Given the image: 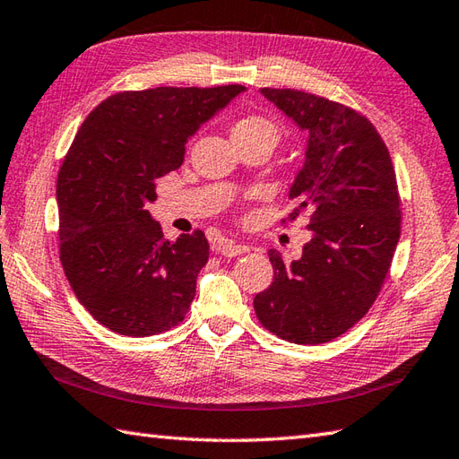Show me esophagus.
Returning a JSON list of instances; mask_svg holds the SVG:
<instances>
[{
	"instance_id": "34e87169",
	"label": "esophagus",
	"mask_w": 459,
	"mask_h": 459,
	"mask_svg": "<svg viewBox=\"0 0 459 459\" xmlns=\"http://www.w3.org/2000/svg\"><path fill=\"white\" fill-rule=\"evenodd\" d=\"M216 249L223 257H238L249 251L247 246H241V243H236V241H220V246Z\"/></svg>"
}]
</instances>
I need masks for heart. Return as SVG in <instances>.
<instances>
[{"instance_id":"obj_1","label":"heart","mask_w":459,"mask_h":459,"mask_svg":"<svg viewBox=\"0 0 459 459\" xmlns=\"http://www.w3.org/2000/svg\"><path fill=\"white\" fill-rule=\"evenodd\" d=\"M233 141H251V139H267L274 145L281 137V131L273 119L259 116V114H247L239 117L231 127Z\"/></svg>"}]
</instances>
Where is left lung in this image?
Masks as SVG:
<instances>
[{"label":"left lung","instance_id":"obj_1","mask_svg":"<svg viewBox=\"0 0 459 459\" xmlns=\"http://www.w3.org/2000/svg\"><path fill=\"white\" fill-rule=\"evenodd\" d=\"M274 106L308 129L307 162L290 188L312 239L302 257L274 269L253 300L264 330L300 345L325 343L353 328L381 292L401 238V195L379 131L361 111L292 88H261Z\"/></svg>","mask_w":459,"mask_h":459}]
</instances>
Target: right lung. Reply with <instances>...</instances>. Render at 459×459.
<instances>
[{
    "instance_id": "add662e5",
    "label": "right lung",
    "mask_w": 459,
    "mask_h": 459,
    "mask_svg": "<svg viewBox=\"0 0 459 459\" xmlns=\"http://www.w3.org/2000/svg\"><path fill=\"white\" fill-rule=\"evenodd\" d=\"M243 90L117 91L80 126L56 180L58 253L78 302L111 332L147 338L185 320L208 239L196 230L170 243L147 204L155 180L182 165L186 139Z\"/></svg>"
}]
</instances>
